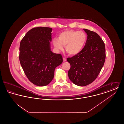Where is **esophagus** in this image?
<instances>
[{
	"instance_id": "esophagus-1",
	"label": "esophagus",
	"mask_w": 124,
	"mask_h": 124,
	"mask_svg": "<svg viewBox=\"0 0 124 124\" xmlns=\"http://www.w3.org/2000/svg\"><path fill=\"white\" fill-rule=\"evenodd\" d=\"M63 61H64V62H65V61H66V59H65V58H63Z\"/></svg>"
}]
</instances>
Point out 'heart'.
<instances>
[{
    "instance_id": "heart-1",
    "label": "heart",
    "mask_w": 124,
    "mask_h": 124,
    "mask_svg": "<svg viewBox=\"0 0 124 124\" xmlns=\"http://www.w3.org/2000/svg\"><path fill=\"white\" fill-rule=\"evenodd\" d=\"M86 41L87 36L84 31L66 30L59 33L58 39H54L53 43L57 50H63L65 46L67 53L75 56L82 51Z\"/></svg>"
}]
</instances>
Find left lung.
I'll use <instances>...</instances> for the list:
<instances>
[{
  "mask_svg": "<svg viewBox=\"0 0 124 124\" xmlns=\"http://www.w3.org/2000/svg\"><path fill=\"white\" fill-rule=\"evenodd\" d=\"M87 35V41L82 51L67 58L71 68L68 74L75 85L84 86L93 82L99 75L106 59L104 42L97 33L83 29Z\"/></svg>",
  "mask_w": 124,
  "mask_h": 124,
  "instance_id": "left-lung-1",
  "label": "left lung"
}]
</instances>
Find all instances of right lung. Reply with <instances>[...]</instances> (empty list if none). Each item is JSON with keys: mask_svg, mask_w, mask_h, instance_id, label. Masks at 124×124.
Listing matches in <instances>:
<instances>
[{"mask_svg": "<svg viewBox=\"0 0 124 124\" xmlns=\"http://www.w3.org/2000/svg\"><path fill=\"white\" fill-rule=\"evenodd\" d=\"M52 28L38 27L29 31L20 42L19 61L24 72L36 85H48L56 67L63 62L60 54L51 50Z\"/></svg>", "mask_w": 124, "mask_h": 124, "instance_id": "obj_1", "label": "right lung"}]
</instances>
